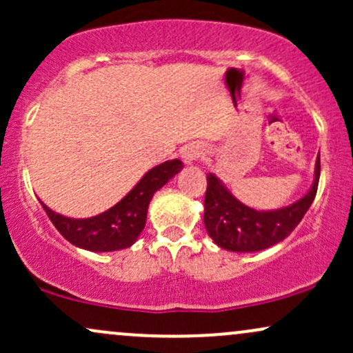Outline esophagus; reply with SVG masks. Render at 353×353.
<instances>
[{
	"label": "esophagus",
	"instance_id": "obj_1",
	"mask_svg": "<svg viewBox=\"0 0 353 353\" xmlns=\"http://www.w3.org/2000/svg\"><path fill=\"white\" fill-rule=\"evenodd\" d=\"M201 154H202L201 145L190 144V145H188V148L184 149V151H182V157H184L185 163L190 164V163H194V161H196V159H199Z\"/></svg>",
	"mask_w": 353,
	"mask_h": 353
}]
</instances>
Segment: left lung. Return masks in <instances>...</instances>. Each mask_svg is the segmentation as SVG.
I'll use <instances>...</instances> for the list:
<instances>
[{
    "label": "left lung",
    "mask_w": 353,
    "mask_h": 353,
    "mask_svg": "<svg viewBox=\"0 0 353 353\" xmlns=\"http://www.w3.org/2000/svg\"><path fill=\"white\" fill-rule=\"evenodd\" d=\"M320 177V154L315 163L314 184L294 204L277 210H255L237 201L214 174L208 176L204 224L208 234L222 249L255 252L277 244L297 228L315 199Z\"/></svg>",
    "instance_id": "1"
}]
</instances>
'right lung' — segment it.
Listing matches in <instances>:
<instances>
[{
    "instance_id": "right-lung-1",
    "label": "right lung",
    "mask_w": 353,
    "mask_h": 353,
    "mask_svg": "<svg viewBox=\"0 0 353 353\" xmlns=\"http://www.w3.org/2000/svg\"><path fill=\"white\" fill-rule=\"evenodd\" d=\"M182 169L179 159L165 161L156 165L132 188L123 201L117 202L106 212L89 219H71L52 212L46 204L48 217L59 234L72 245L91 252H111L128 249L143 232L148 217V208L154 192L159 190L169 179H172Z\"/></svg>"
}]
</instances>
